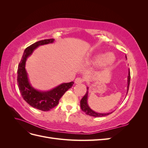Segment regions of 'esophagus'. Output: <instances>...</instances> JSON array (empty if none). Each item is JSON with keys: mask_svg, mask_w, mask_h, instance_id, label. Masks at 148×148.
Instances as JSON below:
<instances>
[{"mask_svg": "<svg viewBox=\"0 0 148 148\" xmlns=\"http://www.w3.org/2000/svg\"><path fill=\"white\" fill-rule=\"evenodd\" d=\"M84 81V79L82 78H77L75 80V84H79L83 83Z\"/></svg>", "mask_w": 148, "mask_h": 148, "instance_id": "obj_1", "label": "esophagus"}]
</instances>
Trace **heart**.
Listing matches in <instances>:
<instances>
[{
    "label": "heart",
    "instance_id": "heart-1",
    "mask_svg": "<svg viewBox=\"0 0 148 148\" xmlns=\"http://www.w3.org/2000/svg\"><path fill=\"white\" fill-rule=\"evenodd\" d=\"M115 61V56L112 53H99L94 57L90 61L91 63L108 67L112 64Z\"/></svg>",
    "mask_w": 148,
    "mask_h": 148
}]
</instances>
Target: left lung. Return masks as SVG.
<instances>
[{
  "mask_svg": "<svg viewBox=\"0 0 148 148\" xmlns=\"http://www.w3.org/2000/svg\"><path fill=\"white\" fill-rule=\"evenodd\" d=\"M126 59H127V56H126ZM130 82V70H128V86H127V95L128 91ZM88 87H87V91H86V94H85V95L83 96L81 101H80V106H81V109L84 112H85V114L88 115L92 116V117H104V116H106L107 115H109L111 113H112V112H111V113L102 114V113L96 112L92 110L91 109H90V107H89V106L88 104Z\"/></svg>",
  "mask_w": 148,
  "mask_h": 148,
  "instance_id": "8db88e82",
  "label": "left lung"
}]
</instances>
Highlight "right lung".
<instances>
[{
	"label": "right lung",
	"instance_id": "obj_1",
	"mask_svg": "<svg viewBox=\"0 0 148 148\" xmlns=\"http://www.w3.org/2000/svg\"><path fill=\"white\" fill-rule=\"evenodd\" d=\"M53 41V39L41 40L26 48L18 66L17 83L22 97L31 107L42 111L50 110L57 106L62 96L74 84L73 82L62 83L50 91H40L31 86L29 82L25 69L27 58L32 54L34 49L38 46L52 43Z\"/></svg>",
	"mask_w": 148,
	"mask_h": 148
}]
</instances>
